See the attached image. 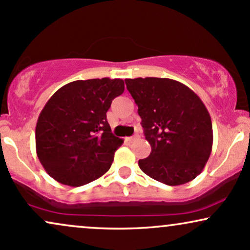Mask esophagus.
<instances>
[{"label": "esophagus", "instance_id": "34e87169", "mask_svg": "<svg viewBox=\"0 0 250 250\" xmlns=\"http://www.w3.org/2000/svg\"><path fill=\"white\" fill-rule=\"evenodd\" d=\"M138 138H139V135L135 134V135H133V137H128V138H126V141H127V143H133V141L137 140Z\"/></svg>", "mask_w": 250, "mask_h": 250}]
</instances>
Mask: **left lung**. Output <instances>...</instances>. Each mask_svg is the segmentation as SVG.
I'll return each mask as SVG.
<instances>
[{
  "instance_id": "left-lung-1",
  "label": "left lung",
  "mask_w": 250,
  "mask_h": 250,
  "mask_svg": "<svg viewBox=\"0 0 250 250\" xmlns=\"http://www.w3.org/2000/svg\"><path fill=\"white\" fill-rule=\"evenodd\" d=\"M138 105L148 158L138 165L145 174L167 186H181L204 169L212 150L210 113L189 87L171 79H126Z\"/></svg>"
}]
</instances>
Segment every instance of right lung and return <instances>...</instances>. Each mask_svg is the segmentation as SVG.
Wrapping results in <instances>:
<instances>
[{
    "instance_id": "add662e5",
    "label": "right lung",
    "mask_w": 250,
    "mask_h": 250,
    "mask_svg": "<svg viewBox=\"0 0 250 250\" xmlns=\"http://www.w3.org/2000/svg\"><path fill=\"white\" fill-rule=\"evenodd\" d=\"M124 89L122 79L78 80L47 101L37 122L36 149L52 178L81 187L109 170L123 140L111 132L106 112Z\"/></svg>"
}]
</instances>
